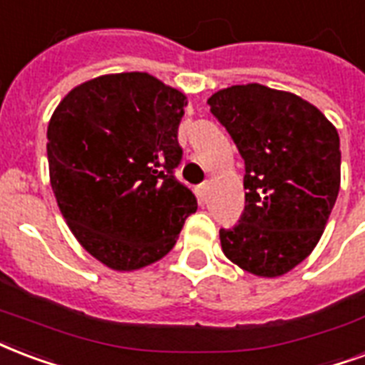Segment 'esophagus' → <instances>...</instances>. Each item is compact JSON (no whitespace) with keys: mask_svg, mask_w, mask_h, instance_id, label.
<instances>
[{"mask_svg":"<svg viewBox=\"0 0 365 365\" xmlns=\"http://www.w3.org/2000/svg\"><path fill=\"white\" fill-rule=\"evenodd\" d=\"M197 197H199V201L205 202L208 197V182L201 183V185H197Z\"/></svg>","mask_w":365,"mask_h":365,"instance_id":"34e87169","label":"esophagus"}]
</instances>
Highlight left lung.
<instances>
[{"instance_id":"left-lung-1","label":"left lung","mask_w":365,"mask_h":365,"mask_svg":"<svg viewBox=\"0 0 365 365\" xmlns=\"http://www.w3.org/2000/svg\"><path fill=\"white\" fill-rule=\"evenodd\" d=\"M208 105L245 160V210L220 230L222 250L250 274H287L318 245L337 201V130L299 96L260 83L216 91Z\"/></svg>"}]
</instances>
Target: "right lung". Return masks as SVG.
<instances>
[{"label":"right lung","instance_id":"1","mask_svg":"<svg viewBox=\"0 0 365 365\" xmlns=\"http://www.w3.org/2000/svg\"><path fill=\"white\" fill-rule=\"evenodd\" d=\"M187 97L145 72L93 78L47 126L51 187L83 249L130 272L168 255L197 199L174 170Z\"/></svg>","mask_w":365,"mask_h":365}]
</instances>
